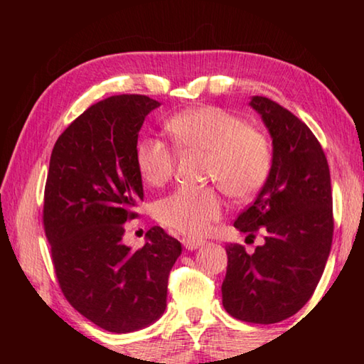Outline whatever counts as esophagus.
Segmentation results:
<instances>
[{
	"label": "esophagus",
	"instance_id": "esophagus-1",
	"mask_svg": "<svg viewBox=\"0 0 364 364\" xmlns=\"http://www.w3.org/2000/svg\"><path fill=\"white\" fill-rule=\"evenodd\" d=\"M181 242L188 250H196L202 245V241H197V239H189V237H183Z\"/></svg>",
	"mask_w": 364,
	"mask_h": 364
}]
</instances>
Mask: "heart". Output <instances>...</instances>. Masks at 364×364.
I'll use <instances>...</instances> for the list:
<instances>
[{
    "label": "heart",
    "instance_id": "obj_1",
    "mask_svg": "<svg viewBox=\"0 0 364 364\" xmlns=\"http://www.w3.org/2000/svg\"><path fill=\"white\" fill-rule=\"evenodd\" d=\"M180 151L204 152L205 178L220 184L237 200H249L267 183L273 152L268 138L245 125L241 117L215 106L183 110L165 123ZM136 167L151 186H162L175 171V154L159 139H143ZM223 215V200L213 188H181L154 205V217L171 231L188 237L208 232Z\"/></svg>",
    "mask_w": 364,
    "mask_h": 364
}]
</instances>
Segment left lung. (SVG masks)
Returning a JSON list of instances; mask_svg holds the SVG:
<instances>
[{
  "label": "left lung",
  "instance_id": "1",
  "mask_svg": "<svg viewBox=\"0 0 364 364\" xmlns=\"http://www.w3.org/2000/svg\"><path fill=\"white\" fill-rule=\"evenodd\" d=\"M273 138V164L257 199L234 226L247 237L264 232V244L247 254L228 244L221 295L231 316L273 324L292 316L315 292L328 262L334 217L328 159L315 134L278 102L254 96Z\"/></svg>",
  "mask_w": 364,
  "mask_h": 364
}]
</instances>
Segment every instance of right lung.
Returning <instances> with one entry per match:
<instances>
[{"instance_id": "1", "label": "right lung", "mask_w": 364, "mask_h": 364, "mask_svg": "<svg viewBox=\"0 0 364 364\" xmlns=\"http://www.w3.org/2000/svg\"><path fill=\"white\" fill-rule=\"evenodd\" d=\"M159 106L144 95L96 102L65 128L49 160L43 226L59 287L80 315L115 334L162 316L181 255V244L160 226L138 250L122 242L123 225L138 217L144 197L138 133Z\"/></svg>"}]
</instances>
